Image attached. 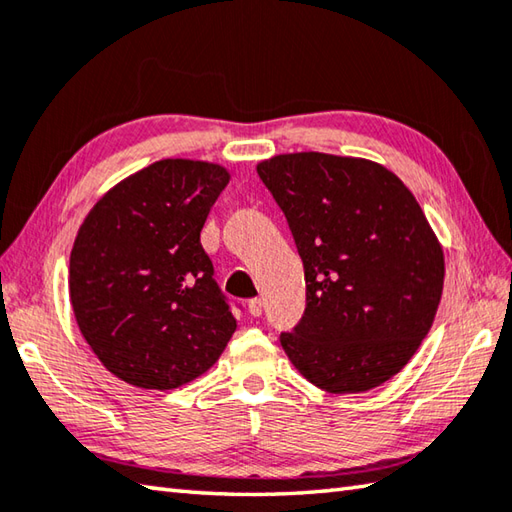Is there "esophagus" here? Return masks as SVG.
<instances>
[{
  "instance_id": "esophagus-1",
  "label": "esophagus",
  "mask_w": 512,
  "mask_h": 512,
  "mask_svg": "<svg viewBox=\"0 0 512 512\" xmlns=\"http://www.w3.org/2000/svg\"><path fill=\"white\" fill-rule=\"evenodd\" d=\"M248 313L250 315H253V317H259V315H262V299H250V302H248Z\"/></svg>"
}]
</instances>
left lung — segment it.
I'll use <instances>...</instances> for the list:
<instances>
[{"label":"left lung","instance_id":"obj_1","mask_svg":"<svg viewBox=\"0 0 512 512\" xmlns=\"http://www.w3.org/2000/svg\"><path fill=\"white\" fill-rule=\"evenodd\" d=\"M304 262L306 310L279 342L310 384L364 393L402 370L444 290V250L382 164L290 153L257 164Z\"/></svg>","mask_w":512,"mask_h":512}]
</instances>
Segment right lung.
Here are the masks:
<instances>
[{
	"label": "right lung",
	"instance_id": "right-lung-1",
	"mask_svg": "<svg viewBox=\"0 0 512 512\" xmlns=\"http://www.w3.org/2000/svg\"><path fill=\"white\" fill-rule=\"evenodd\" d=\"M228 170L162 159L126 177L86 215L70 253V304L115 377L146 390L193 382L237 322L199 242Z\"/></svg>",
	"mask_w": 512,
	"mask_h": 512
}]
</instances>
